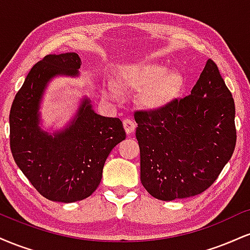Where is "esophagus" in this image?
I'll list each match as a JSON object with an SVG mask.
<instances>
[{"label":"esophagus","instance_id":"1","mask_svg":"<svg viewBox=\"0 0 250 250\" xmlns=\"http://www.w3.org/2000/svg\"><path fill=\"white\" fill-rule=\"evenodd\" d=\"M123 127H125V130L127 134H131L134 131V129L136 125H135V123L133 120L130 119H125L123 120Z\"/></svg>","mask_w":250,"mask_h":250}]
</instances>
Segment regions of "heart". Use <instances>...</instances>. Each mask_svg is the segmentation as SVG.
I'll return each mask as SVG.
<instances>
[{"mask_svg":"<svg viewBox=\"0 0 250 250\" xmlns=\"http://www.w3.org/2000/svg\"><path fill=\"white\" fill-rule=\"evenodd\" d=\"M123 83L125 87L134 90L146 88L141 97L143 105L150 109H160L179 94L183 79L180 73L170 71V68L161 63H140L125 69ZM105 93L113 99L119 96V91L114 85H109Z\"/></svg>","mask_w":250,"mask_h":250,"instance_id":"obj_1","label":"heart"}]
</instances>
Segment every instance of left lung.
<instances>
[{"label": "left lung", "instance_id": "left-lung-1", "mask_svg": "<svg viewBox=\"0 0 250 250\" xmlns=\"http://www.w3.org/2000/svg\"><path fill=\"white\" fill-rule=\"evenodd\" d=\"M141 182L155 199L173 201L208 189L236 145L235 103L213 60L182 99L136 111Z\"/></svg>", "mask_w": 250, "mask_h": 250}]
</instances>
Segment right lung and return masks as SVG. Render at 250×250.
Masks as SVG:
<instances>
[{
    "label": "right lung",
    "mask_w": 250,
    "mask_h": 250,
    "mask_svg": "<svg viewBox=\"0 0 250 250\" xmlns=\"http://www.w3.org/2000/svg\"><path fill=\"white\" fill-rule=\"evenodd\" d=\"M76 53L47 55L31 68L9 114L10 149L17 167L42 196L76 202L99 187L108 155L125 139L121 120L96 114L83 99L68 127L53 135L40 128V103L48 82L57 75L76 76Z\"/></svg>",
    "instance_id": "right-lung-1"
}]
</instances>
